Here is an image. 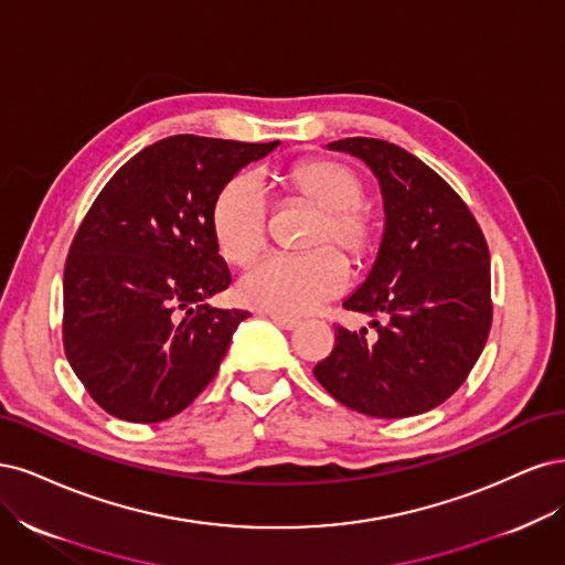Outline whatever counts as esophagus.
<instances>
[{
  "label": "esophagus",
  "instance_id": "1",
  "mask_svg": "<svg viewBox=\"0 0 565 565\" xmlns=\"http://www.w3.org/2000/svg\"><path fill=\"white\" fill-rule=\"evenodd\" d=\"M269 319L275 321L279 329H286V331H294V329H298V326H300V319L288 317V315H279V312H269Z\"/></svg>",
  "mask_w": 565,
  "mask_h": 565
}]
</instances>
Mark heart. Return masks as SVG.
I'll use <instances>...</instances> for the list:
<instances>
[{
  "label": "heart",
  "mask_w": 565,
  "mask_h": 565,
  "mask_svg": "<svg viewBox=\"0 0 565 565\" xmlns=\"http://www.w3.org/2000/svg\"><path fill=\"white\" fill-rule=\"evenodd\" d=\"M288 188L321 211L312 246L300 256L263 258L239 281L242 298L279 315H302L340 296L350 281V265L335 244L352 258H363L373 248L377 223L361 202L363 180L340 161L309 159L286 175ZM213 234L217 248L230 263L246 265L265 246L267 204L260 183L253 175H236L213 204Z\"/></svg>",
  "instance_id": "obj_1"
}]
</instances>
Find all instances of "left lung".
Wrapping results in <instances>:
<instances>
[{"mask_svg":"<svg viewBox=\"0 0 565 565\" xmlns=\"http://www.w3.org/2000/svg\"><path fill=\"white\" fill-rule=\"evenodd\" d=\"M329 148L363 159L380 180L385 234L369 279L342 307L385 315V323L373 321V335L338 323L315 377L363 415L427 413L460 390L486 348L493 323L486 236L462 196L398 145L342 138Z\"/></svg>","mask_w":565,"mask_h":565,"instance_id":"left-lung-1","label":"left lung"}]
</instances>
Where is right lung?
Returning a JSON list of instances; mask_svg holds the SVG:
<instances>
[{
  "instance_id": "1",
  "label": "right lung",
  "mask_w": 565,
  "mask_h": 565,
  "mask_svg": "<svg viewBox=\"0 0 565 565\" xmlns=\"http://www.w3.org/2000/svg\"><path fill=\"white\" fill-rule=\"evenodd\" d=\"M275 142L180 134L107 180L70 244L63 348L94 402L126 423L185 411L215 377L244 309H217L232 275L213 204Z\"/></svg>"
}]
</instances>
